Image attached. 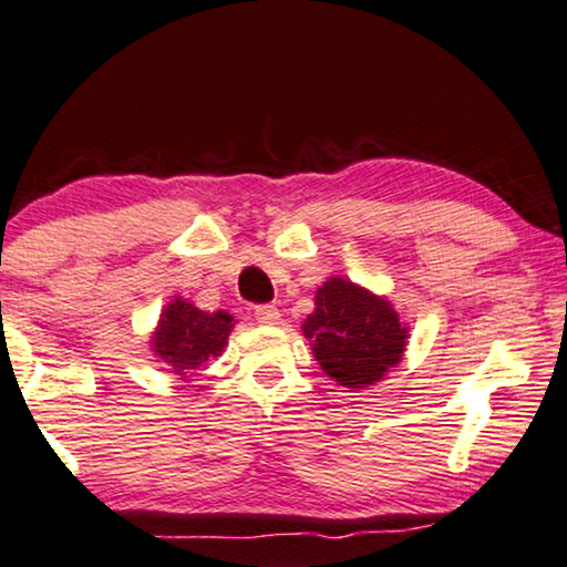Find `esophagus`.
<instances>
[{
    "label": "esophagus",
    "instance_id": "obj_1",
    "mask_svg": "<svg viewBox=\"0 0 567 567\" xmlns=\"http://www.w3.org/2000/svg\"><path fill=\"white\" fill-rule=\"evenodd\" d=\"M255 320L262 322V326H276V322L281 320V312H278L274 305H260L255 307Z\"/></svg>",
    "mask_w": 567,
    "mask_h": 567
}]
</instances>
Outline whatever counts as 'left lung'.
<instances>
[{
    "label": "left lung",
    "instance_id": "left-lung-1",
    "mask_svg": "<svg viewBox=\"0 0 567 567\" xmlns=\"http://www.w3.org/2000/svg\"><path fill=\"white\" fill-rule=\"evenodd\" d=\"M312 354L322 372L343 388H367L385 378L406 351L409 328L391 301L347 278H328L305 320Z\"/></svg>",
    "mask_w": 567,
    "mask_h": 567
}]
</instances>
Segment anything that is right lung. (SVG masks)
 Wrapping results in <instances>:
<instances>
[{"instance_id":"obj_1","label":"right lung","mask_w":567,"mask_h":567,"mask_svg":"<svg viewBox=\"0 0 567 567\" xmlns=\"http://www.w3.org/2000/svg\"><path fill=\"white\" fill-rule=\"evenodd\" d=\"M234 318L229 312H203L193 301L176 297L161 312L158 328L151 338V349L161 362L172 367L174 374L189 378L205 362L224 351Z\"/></svg>"}]
</instances>
